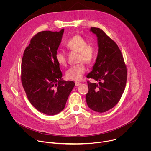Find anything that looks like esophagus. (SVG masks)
I'll return each instance as SVG.
<instances>
[{
    "mask_svg": "<svg viewBox=\"0 0 151 151\" xmlns=\"http://www.w3.org/2000/svg\"><path fill=\"white\" fill-rule=\"evenodd\" d=\"M75 86H76V87H77V86H79V85H80L81 84V82H75Z\"/></svg>",
    "mask_w": 151,
    "mask_h": 151,
    "instance_id": "34e87169",
    "label": "esophagus"
}]
</instances>
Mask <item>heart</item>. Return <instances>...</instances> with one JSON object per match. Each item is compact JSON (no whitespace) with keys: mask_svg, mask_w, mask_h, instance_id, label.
<instances>
[{"mask_svg":"<svg viewBox=\"0 0 151 151\" xmlns=\"http://www.w3.org/2000/svg\"><path fill=\"white\" fill-rule=\"evenodd\" d=\"M66 47L70 51L78 52V61H83L90 64L95 58V51L93 47L89 46L88 43L80 35H75L69 39L66 43ZM55 60L60 65H65L67 62L66 56L61 51L55 53ZM86 72V68L83 63L70 66L66 71V75L69 79L80 81Z\"/></svg>","mask_w":151,"mask_h":151,"instance_id":"heart-1","label":"heart"}]
</instances>
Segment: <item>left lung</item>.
Returning <instances> with one entry per match:
<instances>
[{
    "label": "left lung",
    "instance_id": "obj_1",
    "mask_svg": "<svg viewBox=\"0 0 151 151\" xmlns=\"http://www.w3.org/2000/svg\"><path fill=\"white\" fill-rule=\"evenodd\" d=\"M90 32L97 36L98 54L87 77L97 83L88 81L89 90L85 99L91 110L102 113L113 108L119 101L125 87L127 71L116 43L99 28L91 27Z\"/></svg>",
    "mask_w": 151,
    "mask_h": 151
}]
</instances>
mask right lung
Here are the masks:
<instances>
[{
	"mask_svg": "<svg viewBox=\"0 0 151 151\" xmlns=\"http://www.w3.org/2000/svg\"><path fill=\"white\" fill-rule=\"evenodd\" d=\"M64 29L37 33L26 48L21 62V82L30 103L39 112L55 115L64 107L75 82L63 80L55 53Z\"/></svg>",
	"mask_w": 151,
	"mask_h": 151,
	"instance_id": "add662e5",
	"label": "right lung"
}]
</instances>
